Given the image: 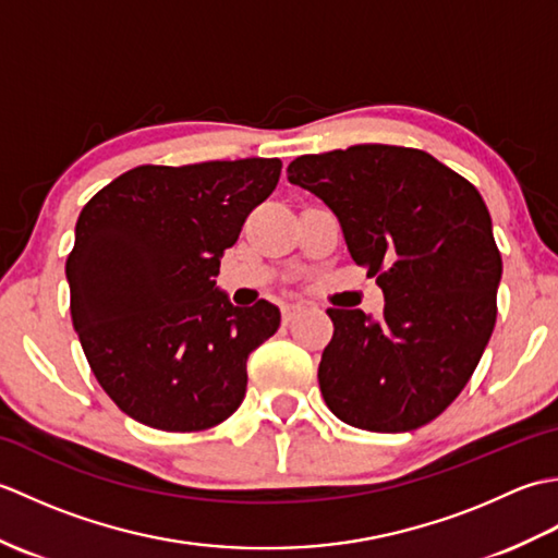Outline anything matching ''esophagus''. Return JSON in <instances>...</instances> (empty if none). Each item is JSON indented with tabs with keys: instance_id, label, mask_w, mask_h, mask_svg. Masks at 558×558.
<instances>
[{
	"instance_id": "obj_1",
	"label": "esophagus",
	"mask_w": 558,
	"mask_h": 558,
	"mask_svg": "<svg viewBox=\"0 0 558 558\" xmlns=\"http://www.w3.org/2000/svg\"><path fill=\"white\" fill-rule=\"evenodd\" d=\"M282 322H286V324H292L294 322V318H298L304 310H302V306L300 304H282Z\"/></svg>"
}]
</instances>
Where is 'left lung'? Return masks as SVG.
Listing matches in <instances>:
<instances>
[{"instance_id": "left-lung-1", "label": "left lung", "mask_w": 558, "mask_h": 558, "mask_svg": "<svg viewBox=\"0 0 558 558\" xmlns=\"http://www.w3.org/2000/svg\"><path fill=\"white\" fill-rule=\"evenodd\" d=\"M290 184L336 213L384 314L328 310V410L366 432H412L470 381L492 338L501 254L480 192L424 150L362 144L290 162Z\"/></svg>"}]
</instances>
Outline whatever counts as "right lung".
<instances>
[{
    "label": "right lung",
    "instance_id": "obj_1",
    "mask_svg": "<svg viewBox=\"0 0 558 558\" xmlns=\"http://www.w3.org/2000/svg\"><path fill=\"white\" fill-rule=\"evenodd\" d=\"M280 168L278 158L141 165L83 206L66 258L71 322L129 417L201 432L242 405L246 360L276 333L280 310L234 306L216 278Z\"/></svg>",
    "mask_w": 558,
    "mask_h": 558
}]
</instances>
